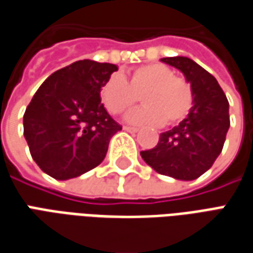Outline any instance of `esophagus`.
Instances as JSON below:
<instances>
[{
    "mask_svg": "<svg viewBox=\"0 0 253 253\" xmlns=\"http://www.w3.org/2000/svg\"><path fill=\"white\" fill-rule=\"evenodd\" d=\"M124 130H126L129 133H136L139 128H135V126H124Z\"/></svg>",
    "mask_w": 253,
    "mask_h": 253,
    "instance_id": "34e87169",
    "label": "esophagus"
}]
</instances>
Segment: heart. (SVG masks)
Returning <instances> with one entry per match:
<instances>
[{
    "label": "heart",
    "mask_w": 253,
    "mask_h": 253,
    "mask_svg": "<svg viewBox=\"0 0 253 253\" xmlns=\"http://www.w3.org/2000/svg\"><path fill=\"white\" fill-rule=\"evenodd\" d=\"M137 96L144 106L125 116V121L133 125H173L187 117L194 103L191 85L160 63L142 66L128 78L113 74L100 89L102 103L111 114L129 110Z\"/></svg>",
    "instance_id": "heart-1"
}]
</instances>
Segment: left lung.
Instances as JSON below:
<instances>
[{"label":"left lung","mask_w":253,"mask_h":253,"mask_svg":"<svg viewBox=\"0 0 253 253\" xmlns=\"http://www.w3.org/2000/svg\"><path fill=\"white\" fill-rule=\"evenodd\" d=\"M180 70L191 85L194 103L187 117L163 132L154 149L140 151L153 169L177 180H194L212 167L230 126L229 102L216 78L194 60L184 56L163 57Z\"/></svg>","instance_id":"obj_1"}]
</instances>
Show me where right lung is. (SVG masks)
Here are the masks:
<instances>
[{
    "label": "right lung",
    "mask_w": 253,
    "mask_h": 253,
    "mask_svg": "<svg viewBox=\"0 0 253 253\" xmlns=\"http://www.w3.org/2000/svg\"><path fill=\"white\" fill-rule=\"evenodd\" d=\"M116 64L78 60L55 71L38 88L23 116L31 157L57 180L81 176L106 157L121 126L100 102V89Z\"/></svg>",
    "instance_id": "obj_1"
}]
</instances>
